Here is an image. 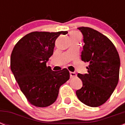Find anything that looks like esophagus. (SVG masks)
I'll return each instance as SVG.
<instances>
[{"label": "esophagus", "instance_id": "esophagus-1", "mask_svg": "<svg viewBox=\"0 0 125 125\" xmlns=\"http://www.w3.org/2000/svg\"><path fill=\"white\" fill-rule=\"evenodd\" d=\"M76 76V74L74 72H70V77L71 78H74Z\"/></svg>", "mask_w": 125, "mask_h": 125}]
</instances>
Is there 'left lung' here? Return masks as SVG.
<instances>
[{
    "label": "left lung",
    "mask_w": 125,
    "mask_h": 125,
    "mask_svg": "<svg viewBox=\"0 0 125 125\" xmlns=\"http://www.w3.org/2000/svg\"><path fill=\"white\" fill-rule=\"evenodd\" d=\"M83 35L82 60L89 63L87 73L78 74L82 82L76 96L84 104L97 107L106 103L119 81L120 58L112 42L93 28H78Z\"/></svg>",
    "instance_id": "1"
}]
</instances>
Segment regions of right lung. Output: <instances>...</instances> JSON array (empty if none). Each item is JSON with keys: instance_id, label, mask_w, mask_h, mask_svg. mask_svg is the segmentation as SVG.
<instances>
[{"instance_id": "add662e5", "label": "right lung", "mask_w": 125, "mask_h": 125, "mask_svg": "<svg viewBox=\"0 0 125 125\" xmlns=\"http://www.w3.org/2000/svg\"><path fill=\"white\" fill-rule=\"evenodd\" d=\"M58 32H34L21 38L11 54V70L28 102L38 107L54 103L62 85L69 79L67 69L53 71L47 63L53 54Z\"/></svg>"}]
</instances>
